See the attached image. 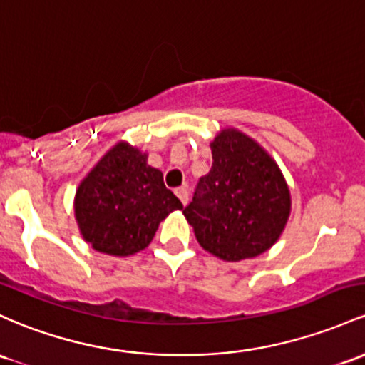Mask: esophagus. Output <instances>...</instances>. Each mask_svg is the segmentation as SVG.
<instances>
[{
    "instance_id": "esophagus-1",
    "label": "esophagus",
    "mask_w": 365,
    "mask_h": 365,
    "mask_svg": "<svg viewBox=\"0 0 365 365\" xmlns=\"http://www.w3.org/2000/svg\"><path fill=\"white\" fill-rule=\"evenodd\" d=\"M175 194H176V197H178L180 201H182L183 206H185V204L189 202V190H187V189H176Z\"/></svg>"
}]
</instances>
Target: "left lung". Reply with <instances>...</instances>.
<instances>
[{
    "label": "left lung",
    "instance_id": "1",
    "mask_svg": "<svg viewBox=\"0 0 365 365\" xmlns=\"http://www.w3.org/2000/svg\"><path fill=\"white\" fill-rule=\"evenodd\" d=\"M213 166L183 207L197 242L225 262L270 250L291 213V194L277 163L241 131L222 130L213 142Z\"/></svg>",
    "mask_w": 365,
    "mask_h": 365
}]
</instances>
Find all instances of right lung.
<instances>
[{
  "label": "right lung",
  "instance_id": "right-lung-1",
  "mask_svg": "<svg viewBox=\"0 0 365 365\" xmlns=\"http://www.w3.org/2000/svg\"><path fill=\"white\" fill-rule=\"evenodd\" d=\"M182 202L147 164V154L119 142L79 183L74 215L93 250L130 256L149 246L159 223Z\"/></svg>",
  "mask_w": 365,
  "mask_h": 365
}]
</instances>
